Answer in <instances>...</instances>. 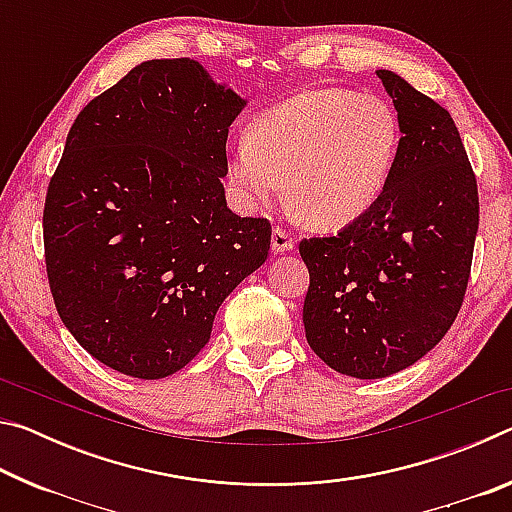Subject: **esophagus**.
Masks as SVG:
<instances>
[{
	"mask_svg": "<svg viewBox=\"0 0 512 512\" xmlns=\"http://www.w3.org/2000/svg\"><path fill=\"white\" fill-rule=\"evenodd\" d=\"M271 246H273V253H277V255L289 253V250H293V237L289 235L287 230L280 228V225H275L273 237H271Z\"/></svg>",
	"mask_w": 512,
	"mask_h": 512,
	"instance_id": "1",
	"label": "esophagus"
}]
</instances>
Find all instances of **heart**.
<instances>
[{"instance_id":"obj_1","label":"heart","mask_w":512,"mask_h":512,"mask_svg":"<svg viewBox=\"0 0 512 512\" xmlns=\"http://www.w3.org/2000/svg\"><path fill=\"white\" fill-rule=\"evenodd\" d=\"M400 119L375 94L345 88L300 92L266 110L232 144L237 194L266 203L287 180L289 205L311 228L339 230L366 214L391 178Z\"/></svg>"}]
</instances>
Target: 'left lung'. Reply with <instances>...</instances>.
<instances>
[{
  "label": "left lung",
  "mask_w": 512,
  "mask_h": 512,
  "mask_svg": "<svg viewBox=\"0 0 512 512\" xmlns=\"http://www.w3.org/2000/svg\"><path fill=\"white\" fill-rule=\"evenodd\" d=\"M400 151L377 203L334 237L300 241L307 343L329 368L379 379L443 341L463 305L479 230L472 164L449 112L377 69Z\"/></svg>",
  "instance_id": "left-lung-1"
}]
</instances>
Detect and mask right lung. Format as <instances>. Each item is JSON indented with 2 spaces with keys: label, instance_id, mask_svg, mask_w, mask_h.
<instances>
[{
  "label": "right lung",
  "instance_id": "1",
  "mask_svg": "<svg viewBox=\"0 0 512 512\" xmlns=\"http://www.w3.org/2000/svg\"><path fill=\"white\" fill-rule=\"evenodd\" d=\"M244 106L196 60H146L69 128L42 212L45 264L60 320L103 366L137 379L185 368L266 262L271 223L237 216L221 183Z\"/></svg>",
  "mask_w": 512,
  "mask_h": 512
}]
</instances>
